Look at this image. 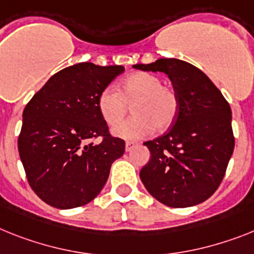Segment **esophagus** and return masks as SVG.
I'll return each instance as SVG.
<instances>
[{
	"mask_svg": "<svg viewBox=\"0 0 254 254\" xmlns=\"http://www.w3.org/2000/svg\"><path fill=\"white\" fill-rule=\"evenodd\" d=\"M137 146V143L135 142H133V140H127V143H125V150L129 152V151H131L134 148V147Z\"/></svg>",
	"mask_w": 254,
	"mask_h": 254,
	"instance_id": "obj_1",
	"label": "esophagus"
}]
</instances>
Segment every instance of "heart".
<instances>
[{
  "instance_id": "b5f03b06",
  "label": "heart",
  "mask_w": 254,
  "mask_h": 254,
  "mask_svg": "<svg viewBox=\"0 0 254 254\" xmlns=\"http://www.w3.org/2000/svg\"><path fill=\"white\" fill-rule=\"evenodd\" d=\"M134 116L114 129V134L124 139H139L155 129L164 131L176 121L180 99L172 86L151 72H134L120 82V91L104 87L98 97V110L110 127L120 124L130 106Z\"/></svg>"
}]
</instances>
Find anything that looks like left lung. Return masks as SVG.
Segmentation results:
<instances>
[{"label": "left lung", "mask_w": 254, "mask_h": 254, "mask_svg": "<svg viewBox=\"0 0 254 254\" xmlns=\"http://www.w3.org/2000/svg\"><path fill=\"white\" fill-rule=\"evenodd\" d=\"M133 67L167 73L180 99L169 130L144 142L151 159L140 170V181L164 205L203 203L222 182L235 147L229 102L203 71L187 62L163 58Z\"/></svg>", "instance_id": "left-lung-1"}]
</instances>
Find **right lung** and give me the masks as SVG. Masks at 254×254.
<instances>
[{
  "instance_id": "1",
  "label": "right lung",
  "mask_w": 254,
  "mask_h": 254,
  "mask_svg": "<svg viewBox=\"0 0 254 254\" xmlns=\"http://www.w3.org/2000/svg\"><path fill=\"white\" fill-rule=\"evenodd\" d=\"M123 65L77 63L53 74L23 112L20 160L36 195L58 209L90 203L101 192L111 165L125 152L98 110L104 87ZM101 137L94 145L91 140Z\"/></svg>"
}]
</instances>
